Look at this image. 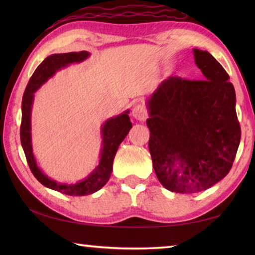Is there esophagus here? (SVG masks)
Wrapping results in <instances>:
<instances>
[{"label": "esophagus", "instance_id": "esophagus-1", "mask_svg": "<svg viewBox=\"0 0 255 255\" xmlns=\"http://www.w3.org/2000/svg\"><path fill=\"white\" fill-rule=\"evenodd\" d=\"M131 115L136 120H139V122H144V120L147 118V110H146V108L144 107V105H140V103H138V105L133 106Z\"/></svg>", "mask_w": 255, "mask_h": 255}]
</instances>
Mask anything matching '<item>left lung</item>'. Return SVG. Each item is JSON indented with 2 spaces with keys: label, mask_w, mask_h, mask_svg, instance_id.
<instances>
[{
  "label": "left lung",
  "mask_w": 255,
  "mask_h": 255,
  "mask_svg": "<svg viewBox=\"0 0 255 255\" xmlns=\"http://www.w3.org/2000/svg\"><path fill=\"white\" fill-rule=\"evenodd\" d=\"M193 57L204 80L170 76L147 100L154 171L178 193L204 191L225 178L241 140L230 76L208 51L195 48Z\"/></svg>",
  "instance_id": "left-lung-1"
}]
</instances>
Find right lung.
<instances>
[{"instance_id":"obj_1","label":"right lung","mask_w":255,"mask_h":255,"mask_svg":"<svg viewBox=\"0 0 255 255\" xmlns=\"http://www.w3.org/2000/svg\"><path fill=\"white\" fill-rule=\"evenodd\" d=\"M90 56L88 51H72L66 54H54L47 57L29 80V83L25 88L22 98V120L20 127V138L23 152L27 157L30 170L32 174L41 184L45 187L53 189L55 191L65 193L67 196H88L97 192L105 185L110 179L112 172V164H114L115 155L117 153L119 145L127 136L132 125L129 118V110L124 111L122 115L116 116L108 119L101 127L102 146L100 150V161L98 166L90 173L85 179L76 183H59L57 181L50 179L38 166L36 158L32 152L31 143V109L33 103L34 92L45 84L55 73L71 65L73 63H81Z\"/></svg>"}]
</instances>
